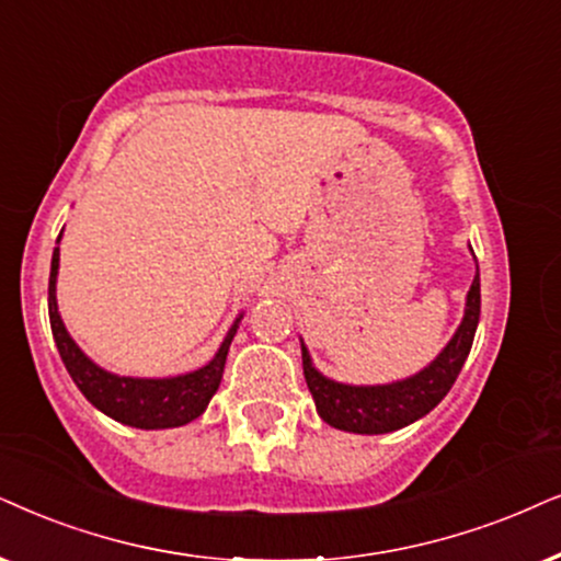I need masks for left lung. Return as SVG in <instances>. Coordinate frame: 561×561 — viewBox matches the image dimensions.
Returning <instances> with one entry per match:
<instances>
[{"label":"left lung","instance_id":"left-lung-1","mask_svg":"<svg viewBox=\"0 0 561 561\" xmlns=\"http://www.w3.org/2000/svg\"><path fill=\"white\" fill-rule=\"evenodd\" d=\"M479 313L481 285L477 268L469 295H466L463 318H460V325L450 342L443 346V352L424 370L403 380L380 382V386H350V382L325 378L310 359L308 346L300 342L305 382L313 393L318 416L331 427L354 432V435H386V432H396L422 420L448 396L453 382H456L460 367L471 352Z\"/></svg>","mask_w":561,"mask_h":561}]
</instances>
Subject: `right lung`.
I'll list each match as a JSON object with an SVG mask.
<instances>
[{
    "mask_svg": "<svg viewBox=\"0 0 561 561\" xmlns=\"http://www.w3.org/2000/svg\"><path fill=\"white\" fill-rule=\"evenodd\" d=\"M59 240L61 236L56 238V243ZM56 276H59V248H54L51 276H48V318H51L54 342L61 354V363L92 407L111 420L137 430L183 427L207 411L211 396L217 393L219 380H222L225 359H228L243 313L232 321L215 357L198 370L170 375V378H131V375H116L92 363L80 350V344L69 336L59 316V302H56Z\"/></svg>",
    "mask_w": 561,
    "mask_h": 561,
    "instance_id": "add662e5",
    "label": "right lung"
}]
</instances>
